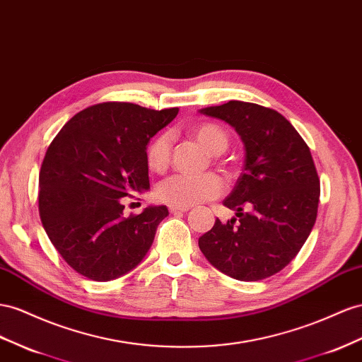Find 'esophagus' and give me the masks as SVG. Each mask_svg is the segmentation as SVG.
Wrapping results in <instances>:
<instances>
[{"instance_id": "esophagus-1", "label": "esophagus", "mask_w": 362, "mask_h": 362, "mask_svg": "<svg viewBox=\"0 0 362 362\" xmlns=\"http://www.w3.org/2000/svg\"><path fill=\"white\" fill-rule=\"evenodd\" d=\"M169 210L170 213H184V211H189L190 207H173V205H170Z\"/></svg>"}]
</instances>
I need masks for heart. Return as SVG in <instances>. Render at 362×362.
Returning <instances> with one entry per match:
<instances>
[{
    "label": "heart",
    "mask_w": 362,
    "mask_h": 362,
    "mask_svg": "<svg viewBox=\"0 0 362 362\" xmlns=\"http://www.w3.org/2000/svg\"><path fill=\"white\" fill-rule=\"evenodd\" d=\"M197 139L211 155H221L228 148V134L216 123H201L192 129ZM146 161L153 172H164L170 163V135L158 134L149 143L146 151ZM223 192L222 180L214 173H204L198 177L173 175L163 181L158 187V198L173 207H192L205 201L221 197Z\"/></svg>",
    "instance_id": "b5f03b06"
}]
</instances>
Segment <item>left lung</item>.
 Here are the masks:
<instances>
[{
  "label": "left lung",
  "mask_w": 362,
  "mask_h": 362,
  "mask_svg": "<svg viewBox=\"0 0 362 362\" xmlns=\"http://www.w3.org/2000/svg\"><path fill=\"white\" fill-rule=\"evenodd\" d=\"M201 114L236 129L245 164L223 201L239 219H216L199 238V248L236 280L274 276L297 256L317 219L320 178L308 144L280 112L256 103L230 100Z\"/></svg>",
  "instance_id": "1"
}]
</instances>
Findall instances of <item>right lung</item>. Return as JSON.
Masks as SVG:
<instances>
[{
  "label": "right lung",
  "mask_w": 362,
  "mask_h": 362,
  "mask_svg": "<svg viewBox=\"0 0 362 362\" xmlns=\"http://www.w3.org/2000/svg\"><path fill=\"white\" fill-rule=\"evenodd\" d=\"M178 108L128 102L88 106L54 136L39 172V216L48 239L76 272L108 281L149 251L165 205L124 216L123 198L149 189L146 146Z\"/></svg>",
  "instance_id": "obj_1"
}]
</instances>
